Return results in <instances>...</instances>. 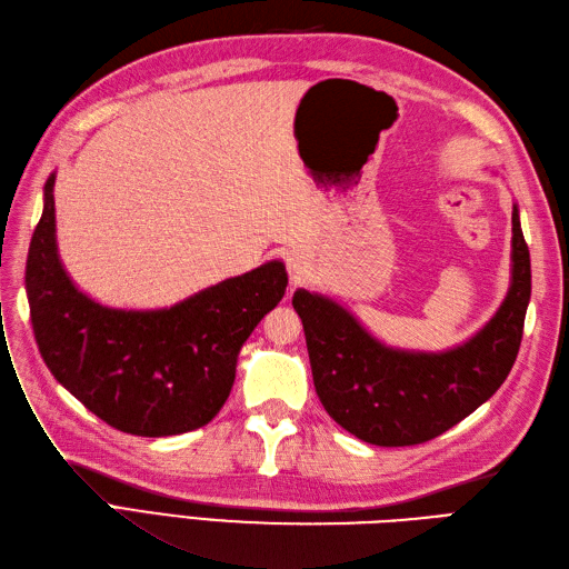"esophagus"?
<instances>
[{
    "mask_svg": "<svg viewBox=\"0 0 569 569\" xmlns=\"http://www.w3.org/2000/svg\"><path fill=\"white\" fill-rule=\"evenodd\" d=\"M288 269H290V279L292 281H300L302 277H305V262L298 258V254H290V260H288Z\"/></svg>",
    "mask_w": 569,
    "mask_h": 569,
    "instance_id": "obj_1",
    "label": "esophagus"
}]
</instances>
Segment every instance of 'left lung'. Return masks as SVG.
<instances>
[{
	"instance_id": "1",
	"label": "left lung",
	"mask_w": 569,
	"mask_h": 569,
	"mask_svg": "<svg viewBox=\"0 0 569 569\" xmlns=\"http://www.w3.org/2000/svg\"><path fill=\"white\" fill-rule=\"evenodd\" d=\"M531 292L529 248L512 206V281L493 319L442 355L380 345L338 302L305 288L292 307L302 319L315 388L338 426L376 447L435 439L497 392L516 363Z\"/></svg>"
}]
</instances>
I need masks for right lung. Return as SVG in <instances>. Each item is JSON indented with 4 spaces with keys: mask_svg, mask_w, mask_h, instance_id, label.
Returning a JSON list of instances; mask_svg holds the SVG:
<instances>
[{
    "mask_svg": "<svg viewBox=\"0 0 569 569\" xmlns=\"http://www.w3.org/2000/svg\"><path fill=\"white\" fill-rule=\"evenodd\" d=\"M53 179L44 184L26 264L30 321L47 369L116 430L168 437L203 428L224 407L243 342L283 298V262H267L170 309L101 307L61 267Z\"/></svg>",
    "mask_w": 569,
    "mask_h": 569,
    "instance_id": "obj_1",
    "label": "right lung"
}]
</instances>
